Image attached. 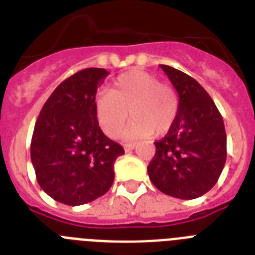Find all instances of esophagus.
I'll list each match as a JSON object with an SVG mask.
<instances>
[{"instance_id":"esophagus-1","label":"esophagus","mask_w":255,"mask_h":255,"mask_svg":"<svg viewBox=\"0 0 255 255\" xmlns=\"http://www.w3.org/2000/svg\"><path fill=\"white\" fill-rule=\"evenodd\" d=\"M136 147V144H124V150L126 151H131Z\"/></svg>"}]
</instances>
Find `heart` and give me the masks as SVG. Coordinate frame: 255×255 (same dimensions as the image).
Returning <instances> with one entry per match:
<instances>
[{"instance_id": "obj_1", "label": "heart", "mask_w": 255, "mask_h": 255, "mask_svg": "<svg viewBox=\"0 0 255 255\" xmlns=\"http://www.w3.org/2000/svg\"><path fill=\"white\" fill-rule=\"evenodd\" d=\"M95 109L100 127L113 138L123 133L129 113L133 121L128 137L137 140L170 131L179 114V97L155 75L133 70L118 76L110 92L96 98Z\"/></svg>"}]
</instances>
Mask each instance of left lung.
<instances>
[{"label": "left lung", "mask_w": 255, "mask_h": 255, "mask_svg": "<svg viewBox=\"0 0 255 255\" xmlns=\"http://www.w3.org/2000/svg\"><path fill=\"white\" fill-rule=\"evenodd\" d=\"M179 95V114L162 140L147 174L164 194L193 200L217 184L227 159L223 118L198 81L170 66L160 65Z\"/></svg>", "instance_id": "1"}]
</instances>
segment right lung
<instances>
[{
    "label": "right lung",
    "mask_w": 255,
    "mask_h": 255,
    "mask_svg": "<svg viewBox=\"0 0 255 255\" xmlns=\"http://www.w3.org/2000/svg\"><path fill=\"white\" fill-rule=\"evenodd\" d=\"M108 75L105 68H85L62 81L36 121L31 160L37 183L68 206L104 196L114 183L115 160L124 154L96 118L97 88Z\"/></svg>",
    "instance_id": "1"
}]
</instances>
